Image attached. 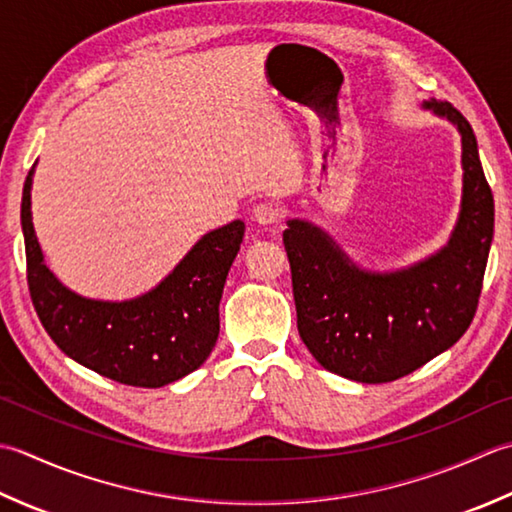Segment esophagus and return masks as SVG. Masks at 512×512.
I'll return each mask as SVG.
<instances>
[{
	"label": "esophagus",
	"instance_id": "esophagus-1",
	"mask_svg": "<svg viewBox=\"0 0 512 512\" xmlns=\"http://www.w3.org/2000/svg\"><path fill=\"white\" fill-rule=\"evenodd\" d=\"M254 221L260 225H276L283 218V212L276 203H260L254 207Z\"/></svg>",
	"mask_w": 512,
	"mask_h": 512
}]
</instances>
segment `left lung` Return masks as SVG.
<instances>
[{
	"label": "left lung",
	"instance_id": "left-lung-1",
	"mask_svg": "<svg viewBox=\"0 0 512 512\" xmlns=\"http://www.w3.org/2000/svg\"><path fill=\"white\" fill-rule=\"evenodd\" d=\"M426 108L462 134V212L440 254L375 276L314 225L289 221L283 232L300 338L327 371L356 382H393L453 347L471 327L482 294L495 201L475 132L451 103L431 101Z\"/></svg>",
	"mask_w": 512,
	"mask_h": 512
}]
</instances>
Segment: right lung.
Segmentation results:
<instances>
[{"label":"right lung","mask_w":512,"mask_h":512,"mask_svg":"<svg viewBox=\"0 0 512 512\" xmlns=\"http://www.w3.org/2000/svg\"><path fill=\"white\" fill-rule=\"evenodd\" d=\"M22 194L28 291L41 325L83 367L128 387L156 389L196 371L218 338V302L241 249L243 221L205 234L163 283L137 300L99 302L72 294L44 265Z\"/></svg>","instance_id":"add662e5"}]
</instances>
